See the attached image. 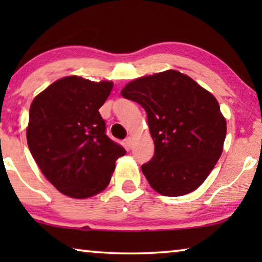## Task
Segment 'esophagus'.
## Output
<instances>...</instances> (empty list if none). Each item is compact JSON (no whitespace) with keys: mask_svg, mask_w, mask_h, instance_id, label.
Instances as JSON below:
<instances>
[{"mask_svg":"<svg viewBox=\"0 0 262 262\" xmlns=\"http://www.w3.org/2000/svg\"><path fill=\"white\" fill-rule=\"evenodd\" d=\"M125 144H126V146L128 149L132 148V144H134V138L132 137H127L126 139H125Z\"/></svg>","mask_w":262,"mask_h":262,"instance_id":"obj_1","label":"esophagus"}]
</instances>
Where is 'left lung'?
I'll return each mask as SVG.
<instances>
[{"label": "left lung", "instance_id": "8db88e82", "mask_svg": "<svg viewBox=\"0 0 262 262\" xmlns=\"http://www.w3.org/2000/svg\"><path fill=\"white\" fill-rule=\"evenodd\" d=\"M121 95L148 116L155 154L142 171L150 186L166 196L198 188L216 166L227 135L216 98L177 70L137 78Z\"/></svg>", "mask_w": 262, "mask_h": 262}]
</instances>
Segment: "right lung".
<instances>
[{
	"instance_id": "right-lung-1",
	"label": "right lung",
	"mask_w": 262,
	"mask_h": 262,
	"mask_svg": "<svg viewBox=\"0 0 262 262\" xmlns=\"http://www.w3.org/2000/svg\"><path fill=\"white\" fill-rule=\"evenodd\" d=\"M112 88L110 81L68 76L32 101L28 148L45 178L71 198L84 199L103 191L116 161L126 154L106 135L99 112Z\"/></svg>"
}]
</instances>
